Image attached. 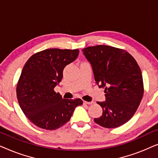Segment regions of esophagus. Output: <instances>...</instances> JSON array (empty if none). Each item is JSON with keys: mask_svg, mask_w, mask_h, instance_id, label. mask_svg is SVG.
<instances>
[{"mask_svg": "<svg viewBox=\"0 0 158 158\" xmlns=\"http://www.w3.org/2000/svg\"><path fill=\"white\" fill-rule=\"evenodd\" d=\"M94 103L93 101H90V102H88V101H83V103L84 104H88V105H90V104H92V103Z\"/></svg>", "mask_w": 158, "mask_h": 158, "instance_id": "1", "label": "esophagus"}]
</instances>
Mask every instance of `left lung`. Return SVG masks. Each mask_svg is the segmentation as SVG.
Here are the masks:
<instances>
[{"label":"left lung","instance_id":"1","mask_svg":"<svg viewBox=\"0 0 158 158\" xmlns=\"http://www.w3.org/2000/svg\"><path fill=\"white\" fill-rule=\"evenodd\" d=\"M91 64L95 81L105 88L106 101L97 102L103 114L94 122L105 128H116L130 120L144 94L142 75L132 56L124 49L96 45L82 49Z\"/></svg>","mask_w":158,"mask_h":158}]
</instances>
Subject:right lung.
<instances>
[{
	"instance_id": "1",
	"label": "right lung",
	"mask_w": 158,
	"mask_h": 158,
	"mask_svg": "<svg viewBox=\"0 0 158 158\" xmlns=\"http://www.w3.org/2000/svg\"><path fill=\"white\" fill-rule=\"evenodd\" d=\"M79 49H47L34 54L21 71L16 95L26 116L40 128L57 129L69 122L81 98L63 99L54 88L64 68L78 56Z\"/></svg>"
}]
</instances>
